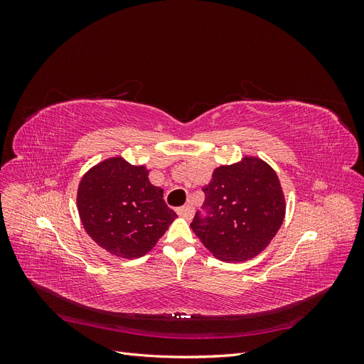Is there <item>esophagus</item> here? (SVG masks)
Wrapping results in <instances>:
<instances>
[{
	"mask_svg": "<svg viewBox=\"0 0 364 364\" xmlns=\"http://www.w3.org/2000/svg\"><path fill=\"white\" fill-rule=\"evenodd\" d=\"M178 214L181 217H183V218H188L190 220L194 215V208L191 205H185L182 208H178Z\"/></svg>",
	"mask_w": 364,
	"mask_h": 364,
	"instance_id": "esophagus-1",
	"label": "esophagus"
}]
</instances>
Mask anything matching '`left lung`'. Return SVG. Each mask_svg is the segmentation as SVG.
<instances>
[{"instance_id":"8db88e82","label":"left lung","mask_w":364,"mask_h":364,"mask_svg":"<svg viewBox=\"0 0 364 364\" xmlns=\"http://www.w3.org/2000/svg\"><path fill=\"white\" fill-rule=\"evenodd\" d=\"M202 190L205 214L196 213L191 229L222 261L258 257L284 222L285 196L279 178L258 156L220 165Z\"/></svg>"}]
</instances>
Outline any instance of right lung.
I'll return each mask as SVG.
<instances>
[{"label": "right lung", "mask_w": 364, "mask_h": 364, "mask_svg": "<svg viewBox=\"0 0 364 364\" xmlns=\"http://www.w3.org/2000/svg\"><path fill=\"white\" fill-rule=\"evenodd\" d=\"M146 165L111 156L92 165L79 182L77 211L95 243L123 259L144 257L178 217Z\"/></svg>", "instance_id": "1"}]
</instances>
